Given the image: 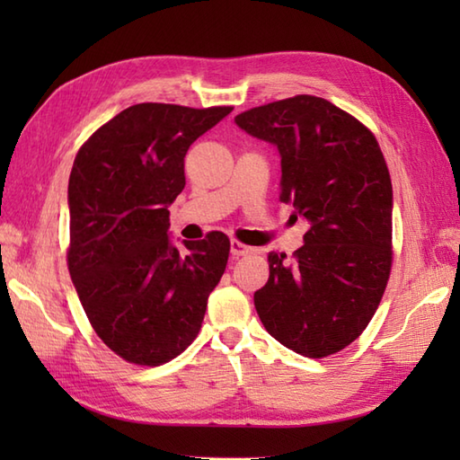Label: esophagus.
<instances>
[{
  "mask_svg": "<svg viewBox=\"0 0 460 460\" xmlns=\"http://www.w3.org/2000/svg\"><path fill=\"white\" fill-rule=\"evenodd\" d=\"M251 252H255V249L243 245V243L237 239L231 241V255L233 257H245V255H251Z\"/></svg>",
  "mask_w": 460,
  "mask_h": 460,
  "instance_id": "obj_1",
  "label": "esophagus"
}]
</instances>
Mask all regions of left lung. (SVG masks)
I'll return each instance as SVG.
<instances>
[{
    "instance_id": "1",
    "label": "left lung",
    "mask_w": 460,
    "mask_h": 460,
    "mask_svg": "<svg viewBox=\"0 0 460 460\" xmlns=\"http://www.w3.org/2000/svg\"><path fill=\"white\" fill-rule=\"evenodd\" d=\"M280 152V201L310 229L292 252H269L255 292L269 334L306 358L349 346L369 324L394 262L392 178L366 124L326 99L296 94L235 116Z\"/></svg>"
}]
</instances>
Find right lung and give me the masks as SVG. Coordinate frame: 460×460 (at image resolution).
<instances>
[{
  "label": "right lung",
  "instance_id": "right-lung-1",
  "mask_svg": "<svg viewBox=\"0 0 460 460\" xmlns=\"http://www.w3.org/2000/svg\"><path fill=\"white\" fill-rule=\"evenodd\" d=\"M233 106L142 102L102 124L68 178L66 265L93 330L116 356L162 366L198 338L231 243L168 237V205L185 185L183 158Z\"/></svg>",
  "mask_w": 460,
  "mask_h": 460
}]
</instances>
